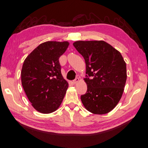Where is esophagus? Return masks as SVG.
I'll list each match as a JSON object with an SVG mask.
<instances>
[{
	"mask_svg": "<svg viewBox=\"0 0 148 148\" xmlns=\"http://www.w3.org/2000/svg\"><path fill=\"white\" fill-rule=\"evenodd\" d=\"M79 79L78 77H76V79H75L74 80H73V83H74V84H76V83H77L78 82H79Z\"/></svg>",
	"mask_w": 148,
	"mask_h": 148,
	"instance_id": "1",
	"label": "esophagus"
}]
</instances>
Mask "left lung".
Wrapping results in <instances>:
<instances>
[{"instance_id": "1", "label": "left lung", "mask_w": 148, "mask_h": 148, "mask_svg": "<svg viewBox=\"0 0 148 148\" xmlns=\"http://www.w3.org/2000/svg\"><path fill=\"white\" fill-rule=\"evenodd\" d=\"M86 63L87 90L81 95L83 105L94 114H105L117 105L127 75L121 54L104 41H77L73 43Z\"/></svg>"}]
</instances>
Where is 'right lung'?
<instances>
[{"label": "right lung", "mask_w": 148, "mask_h": 148, "mask_svg": "<svg viewBox=\"0 0 148 148\" xmlns=\"http://www.w3.org/2000/svg\"><path fill=\"white\" fill-rule=\"evenodd\" d=\"M69 45L67 42L41 43L23 63V88L32 106L42 114L56 111L66 94L69 84L62 76L59 58Z\"/></svg>", "instance_id": "obj_1"}]
</instances>
